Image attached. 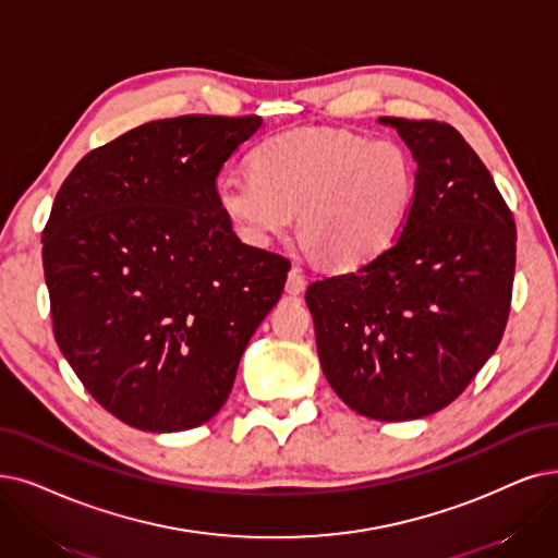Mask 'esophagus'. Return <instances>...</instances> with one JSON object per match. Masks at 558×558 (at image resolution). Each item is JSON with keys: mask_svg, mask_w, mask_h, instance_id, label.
Returning <instances> with one entry per match:
<instances>
[{"mask_svg": "<svg viewBox=\"0 0 558 558\" xmlns=\"http://www.w3.org/2000/svg\"><path fill=\"white\" fill-rule=\"evenodd\" d=\"M306 288V279L304 275L300 272V267H293L291 272H288V279H286V291L291 295H300Z\"/></svg>", "mask_w": 558, "mask_h": 558, "instance_id": "1", "label": "esophagus"}]
</instances>
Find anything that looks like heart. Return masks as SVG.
<instances>
[{"label":"heart","mask_w":558,"mask_h":558,"mask_svg":"<svg viewBox=\"0 0 558 558\" xmlns=\"http://www.w3.org/2000/svg\"><path fill=\"white\" fill-rule=\"evenodd\" d=\"M412 196L408 150L348 130L281 132L254 150L250 173L217 183V202L244 240L270 244L298 215L302 250L331 270H354L389 250Z\"/></svg>","instance_id":"obj_1"}]
</instances>
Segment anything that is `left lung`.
<instances>
[{
  "label": "left lung",
  "instance_id": "1",
  "mask_svg": "<svg viewBox=\"0 0 558 558\" xmlns=\"http://www.w3.org/2000/svg\"><path fill=\"white\" fill-rule=\"evenodd\" d=\"M416 160L400 235L360 270L306 288L320 366L348 408L428 416L497 350L515 277V219L474 148L439 121L385 117Z\"/></svg>",
  "mask_w": 558,
  "mask_h": 558
}]
</instances>
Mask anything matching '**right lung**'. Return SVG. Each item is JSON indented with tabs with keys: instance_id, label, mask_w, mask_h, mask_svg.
<instances>
[{
	"instance_id": "add662e5",
	"label": "right lung",
	"mask_w": 558,
	"mask_h": 558,
	"mask_svg": "<svg viewBox=\"0 0 558 558\" xmlns=\"http://www.w3.org/2000/svg\"><path fill=\"white\" fill-rule=\"evenodd\" d=\"M260 117L150 121L86 153L43 229L52 329L84 389L132 428L213 418L291 260L240 242L217 175Z\"/></svg>"
}]
</instances>
